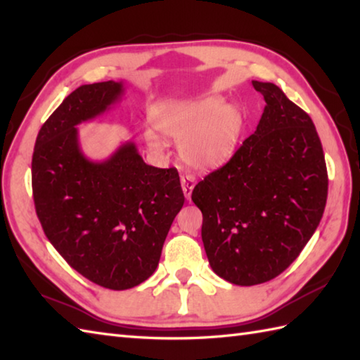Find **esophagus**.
<instances>
[{"mask_svg": "<svg viewBox=\"0 0 360 360\" xmlns=\"http://www.w3.org/2000/svg\"><path fill=\"white\" fill-rule=\"evenodd\" d=\"M181 184H182V192H184L187 200H190V196H192V192H193V187L196 184L195 174H192V173L182 174L181 176Z\"/></svg>", "mask_w": 360, "mask_h": 360, "instance_id": "34e87169", "label": "esophagus"}]
</instances>
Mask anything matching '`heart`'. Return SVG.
Instances as JSON below:
<instances>
[{
  "mask_svg": "<svg viewBox=\"0 0 360 360\" xmlns=\"http://www.w3.org/2000/svg\"><path fill=\"white\" fill-rule=\"evenodd\" d=\"M155 125L168 139L182 141L181 151L188 164L215 167L232 155L238 141L241 119L217 97L196 102H168L153 114ZM153 150H162L164 141L147 133Z\"/></svg>",
  "mask_w": 360,
  "mask_h": 360,
  "instance_id": "obj_1",
  "label": "heart"
}]
</instances>
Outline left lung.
<instances>
[{
  "instance_id": "8db88e82",
  "label": "left lung",
  "mask_w": 360,
  "mask_h": 360,
  "mask_svg": "<svg viewBox=\"0 0 360 360\" xmlns=\"http://www.w3.org/2000/svg\"><path fill=\"white\" fill-rule=\"evenodd\" d=\"M266 106L254 134L193 188L212 269L240 286L277 277L323 217L328 172L308 112L274 83L252 82Z\"/></svg>"
}]
</instances>
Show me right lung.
Masks as SVG:
<instances>
[{"mask_svg": "<svg viewBox=\"0 0 360 360\" xmlns=\"http://www.w3.org/2000/svg\"><path fill=\"white\" fill-rule=\"evenodd\" d=\"M122 83L83 85L44 122L32 155V195L44 235L72 269L122 290L156 271L174 217L184 205L174 167L147 165L133 143L110 160L83 158L75 125L103 112Z\"/></svg>", "mask_w": 360, "mask_h": 360, "instance_id": "right-lung-1", "label": "right lung"}]
</instances>
